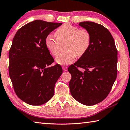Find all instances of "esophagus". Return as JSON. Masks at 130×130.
Listing matches in <instances>:
<instances>
[{
  "mask_svg": "<svg viewBox=\"0 0 130 130\" xmlns=\"http://www.w3.org/2000/svg\"><path fill=\"white\" fill-rule=\"evenodd\" d=\"M62 69H63V71H67V70H68V68H67V67H66V66H63Z\"/></svg>",
  "mask_w": 130,
  "mask_h": 130,
  "instance_id": "esophagus-1",
  "label": "esophagus"
}]
</instances>
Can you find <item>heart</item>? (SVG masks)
Here are the masks:
<instances>
[{
	"label": "heart",
	"mask_w": 130,
	"mask_h": 130,
	"mask_svg": "<svg viewBox=\"0 0 130 130\" xmlns=\"http://www.w3.org/2000/svg\"><path fill=\"white\" fill-rule=\"evenodd\" d=\"M56 39L53 35H48L45 40L46 48L52 55L56 56L60 50V44L66 42L65 47L68 50L56 57V62L61 65L70 64L77 55L81 56L85 53L90 44L91 36L88 30L65 24L56 31Z\"/></svg>",
	"instance_id": "1"
}]
</instances>
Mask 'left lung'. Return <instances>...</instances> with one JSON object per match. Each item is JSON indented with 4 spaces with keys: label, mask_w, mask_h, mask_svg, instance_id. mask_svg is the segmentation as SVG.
I'll return each instance as SVG.
<instances>
[{
    "label": "left lung",
    "mask_w": 130,
    "mask_h": 130,
    "mask_svg": "<svg viewBox=\"0 0 130 130\" xmlns=\"http://www.w3.org/2000/svg\"><path fill=\"white\" fill-rule=\"evenodd\" d=\"M79 25L90 33L91 41L85 53L68 68L70 91L78 102L93 106L107 97L116 79L118 52L111 34L103 25L91 22Z\"/></svg>",
    "instance_id": "8db88e82"
}]
</instances>
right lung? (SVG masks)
<instances>
[{
	"mask_svg": "<svg viewBox=\"0 0 130 130\" xmlns=\"http://www.w3.org/2000/svg\"><path fill=\"white\" fill-rule=\"evenodd\" d=\"M62 23L36 20L16 32L9 52V75L14 90L27 104L39 106L53 97L62 73L45 44L46 37Z\"/></svg>",
	"mask_w": 130,
	"mask_h": 130,
	"instance_id": "1",
	"label": "right lung"
}]
</instances>
